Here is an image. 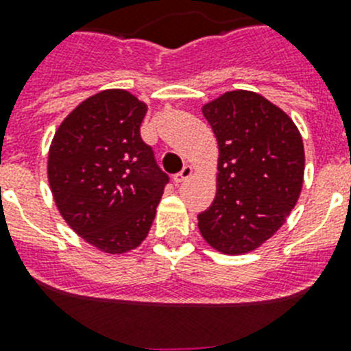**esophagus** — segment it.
Wrapping results in <instances>:
<instances>
[{
    "label": "esophagus",
    "mask_w": 351,
    "mask_h": 351,
    "mask_svg": "<svg viewBox=\"0 0 351 351\" xmlns=\"http://www.w3.org/2000/svg\"><path fill=\"white\" fill-rule=\"evenodd\" d=\"M191 173H193V169H191L190 165H184V167H182V169H181V172L176 173V176H173V181L178 182V184H179V182H184L186 179H190V178H191Z\"/></svg>",
    "instance_id": "esophagus-1"
}]
</instances>
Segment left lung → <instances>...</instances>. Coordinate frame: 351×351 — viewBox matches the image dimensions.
Instances as JSON below:
<instances>
[{"instance_id": "8db88e82", "label": "left lung", "mask_w": 351, "mask_h": 351, "mask_svg": "<svg viewBox=\"0 0 351 351\" xmlns=\"http://www.w3.org/2000/svg\"><path fill=\"white\" fill-rule=\"evenodd\" d=\"M219 147L216 197L198 214L207 244L243 255L271 239L299 200L304 144L293 121L263 96L228 91L202 107Z\"/></svg>"}]
</instances>
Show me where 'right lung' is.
<instances>
[{
    "label": "right lung",
    "instance_id": "1",
    "mask_svg": "<svg viewBox=\"0 0 351 351\" xmlns=\"http://www.w3.org/2000/svg\"><path fill=\"white\" fill-rule=\"evenodd\" d=\"M147 105L107 89L68 114L49 149V184L64 221L100 251L141 246L169 182L141 137Z\"/></svg>",
    "mask_w": 351,
    "mask_h": 351
}]
</instances>
